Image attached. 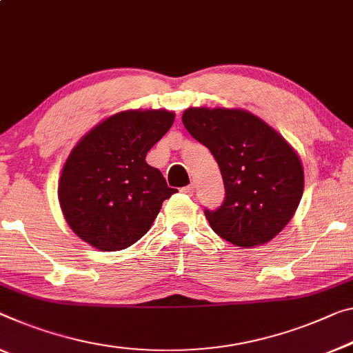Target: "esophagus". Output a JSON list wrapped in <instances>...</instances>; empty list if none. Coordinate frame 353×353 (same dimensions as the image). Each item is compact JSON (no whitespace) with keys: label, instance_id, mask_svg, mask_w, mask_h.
Wrapping results in <instances>:
<instances>
[{"label":"esophagus","instance_id":"obj_1","mask_svg":"<svg viewBox=\"0 0 353 353\" xmlns=\"http://www.w3.org/2000/svg\"><path fill=\"white\" fill-rule=\"evenodd\" d=\"M181 191H183L184 194H194V191H195V184H194V183H191V184H189V186L183 188Z\"/></svg>","mask_w":353,"mask_h":353}]
</instances>
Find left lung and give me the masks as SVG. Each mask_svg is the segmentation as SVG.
I'll list each match as a JSON object with an SVG mask.
<instances>
[{"label": "left lung", "mask_w": 353, "mask_h": 353, "mask_svg": "<svg viewBox=\"0 0 353 353\" xmlns=\"http://www.w3.org/2000/svg\"><path fill=\"white\" fill-rule=\"evenodd\" d=\"M183 124L219 165L224 202L205 216L221 238L240 248L270 241L300 203L305 173L294 148L246 110L188 108Z\"/></svg>", "instance_id": "1"}]
</instances>
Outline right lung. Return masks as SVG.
I'll return each mask as SVG.
<instances>
[{
    "mask_svg": "<svg viewBox=\"0 0 353 353\" xmlns=\"http://www.w3.org/2000/svg\"><path fill=\"white\" fill-rule=\"evenodd\" d=\"M167 110H126L97 124L63 167L58 197L75 235L101 251L139 241L176 189L146 164V153L172 128Z\"/></svg>",
    "mask_w": 353,
    "mask_h": 353,
    "instance_id": "add662e5",
    "label": "right lung"
}]
</instances>
